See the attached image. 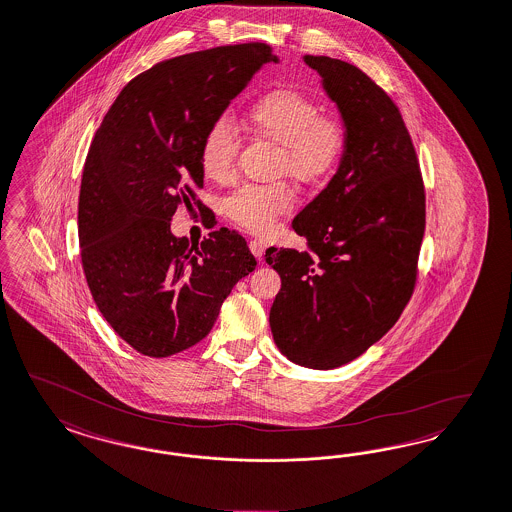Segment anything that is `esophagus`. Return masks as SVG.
I'll return each mask as SVG.
<instances>
[{
    "mask_svg": "<svg viewBox=\"0 0 512 512\" xmlns=\"http://www.w3.org/2000/svg\"><path fill=\"white\" fill-rule=\"evenodd\" d=\"M249 249H251V253L261 261V257L265 255L266 244L263 240H251V242H249Z\"/></svg>",
    "mask_w": 512,
    "mask_h": 512,
    "instance_id": "34e87169",
    "label": "esophagus"
}]
</instances>
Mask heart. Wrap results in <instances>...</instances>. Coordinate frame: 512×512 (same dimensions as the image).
Wrapping results in <instances>:
<instances>
[{"label": "heart", "mask_w": 512, "mask_h": 512, "mask_svg": "<svg viewBox=\"0 0 512 512\" xmlns=\"http://www.w3.org/2000/svg\"><path fill=\"white\" fill-rule=\"evenodd\" d=\"M247 123L261 138L280 145L278 170L304 181L335 172L348 151V128L336 117L321 115V107L297 90L266 92L247 111ZM240 136L227 117L208 128L200 147V168L212 181L234 176ZM295 204L287 183H246L225 198V212L244 229L265 234L278 217Z\"/></svg>", "instance_id": "heart-1"}]
</instances>
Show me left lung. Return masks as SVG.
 Instances as JSON below:
<instances>
[{"mask_svg":"<svg viewBox=\"0 0 512 512\" xmlns=\"http://www.w3.org/2000/svg\"><path fill=\"white\" fill-rule=\"evenodd\" d=\"M348 128V151L327 187L293 219L308 251L266 249L282 289L270 308L280 352L329 371L367 352L405 310L425 230L420 164L393 100L369 75L304 56Z\"/></svg>","mask_w":512,"mask_h":512,"instance_id":"8db88e82","label":"left lung"}]
</instances>
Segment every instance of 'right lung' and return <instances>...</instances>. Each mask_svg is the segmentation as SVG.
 I'll return each instance as SVG.
<instances>
[{
  "label": "right lung",
  "mask_w": 512,
  "mask_h": 512,
  "mask_svg": "<svg viewBox=\"0 0 512 512\" xmlns=\"http://www.w3.org/2000/svg\"><path fill=\"white\" fill-rule=\"evenodd\" d=\"M268 62L278 56L265 43L164 60L121 90L96 130L79 193L81 261L98 310L143 355L200 342L255 270L242 238L215 230L194 246L170 221L204 185L208 128Z\"/></svg>",
  "instance_id": "right-lung-1"
}]
</instances>
